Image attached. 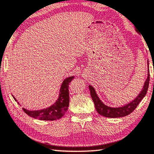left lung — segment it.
Instances as JSON below:
<instances>
[{
	"label": "left lung",
	"mask_w": 154,
	"mask_h": 154,
	"mask_svg": "<svg viewBox=\"0 0 154 154\" xmlns=\"http://www.w3.org/2000/svg\"><path fill=\"white\" fill-rule=\"evenodd\" d=\"M147 65H148L149 67V60L147 61ZM149 76H150V75H149V69L148 77H147V79L145 81L142 90H141L139 95L132 101H131L130 103L126 104L125 106H122L121 107L114 108L106 106V104H104L101 101V99H100L97 95V94H96L94 88L92 86L89 85V88L90 90V94H91V98L94 103V106H95L96 111L98 112V114H100L102 116L110 118H122V117L128 116L132 111H134V110L137 107L138 104L140 103V101L143 99V98L146 94L149 85Z\"/></svg>",
	"instance_id": "obj_1"
}]
</instances>
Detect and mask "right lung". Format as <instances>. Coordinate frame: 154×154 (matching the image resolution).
<instances>
[{"instance_id": "add662e5", "label": "right lung", "mask_w": 154, "mask_h": 154, "mask_svg": "<svg viewBox=\"0 0 154 154\" xmlns=\"http://www.w3.org/2000/svg\"><path fill=\"white\" fill-rule=\"evenodd\" d=\"M74 76L68 77L64 79L61 85L58 99L56 100L54 103L49 106V107L42 108L39 110H30L26 108H22L25 113L32 118L38 119L40 120H56L64 116V114L67 112L68 109L69 103V83L72 80ZM13 96V95H12ZM15 101L17 100L14 97ZM18 104L19 102H17Z\"/></svg>"}]
</instances>
